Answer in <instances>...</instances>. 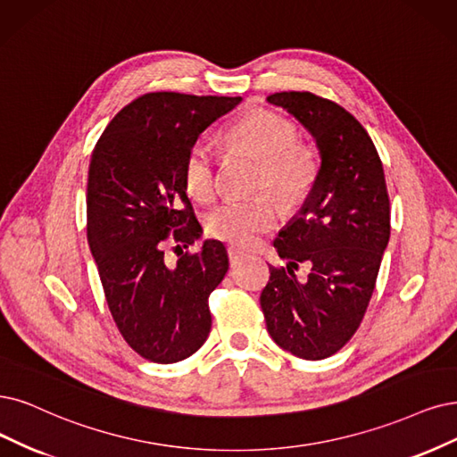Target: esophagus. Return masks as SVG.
I'll return each instance as SVG.
<instances>
[{
    "mask_svg": "<svg viewBox=\"0 0 457 457\" xmlns=\"http://www.w3.org/2000/svg\"><path fill=\"white\" fill-rule=\"evenodd\" d=\"M228 258H229L231 265H237L245 258V252L239 250V248H235V246H229L228 248Z\"/></svg>",
    "mask_w": 457,
    "mask_h": 457,
    "instance_id": "1",
    "label": "esophagus"
}]
</instances>
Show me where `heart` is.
<instances>
[{
  "mask_svg": "<svg viewBox=\"0 0 457 457\" xmlns=\"http://www.w3.org/2000/svg\"><path fill=\"white\" fill-rule=\"evenodd\" d=\"M229 152H248L260 160L254 179L256 190H271L284 207L294 209L305 201L316 180L312 150L299 143V128L271 111H254L233 124L226 133ZM188 194L207 203L218 194V156L212 146L197 139L186 152L182 165ZM280 218L277 201L269 194L226 199L205 218V231L212 239L246 246L260 233L273 229Z\"/></svg>",
  "mask_w": 457,
  "mask_h": 457,
  "instance_id": "heart-1",
  "label": "heart"
}]
</instances>
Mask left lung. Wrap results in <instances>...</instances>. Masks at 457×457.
<instances>
[{
  "label": "left lung",
  "mask_w": 457,
  "mask_h": 457,
  "mask_svg": "<svg viewBox=\"0 0 457 457\" xmlns=\"http://www.w3.org/2000/svg\"><path fill=\"white\" fill-rule=\"evenodd\" d=\"M305 126L320 148V169L301 209L275 239L286 267L269 265L260 295L273 341L303 360H324L358 331L390 241L384 167L365 128L335 101L311 92L267 97ZM312 271L299 281L295 271Z\"/></svg>",
  "instance_id": "obj_1"
}]
</instances>
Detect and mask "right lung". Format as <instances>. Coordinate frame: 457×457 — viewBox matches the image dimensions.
I'll return each mask as SVG.
<instances>
[{"mask_svg":"<svg viewBox=\"0 0 457 457\" xmlns=\"http://www.w3.org/2000/svg\"><path fill=\"white\" fill-rule=\"evenodd\" d=\"M241 97L150 92L118 112L97 139L87 184V233L109 311L141 358L175 363L211 331L209 295L228 271L220 241L182 252L201 226L186 195V152ZM179 260L167 266L162 250Z\"/></svg>","mask_w":457,"mask_h":457,"instance_id":"add662e5","label":"right lung"}]
</instances>
